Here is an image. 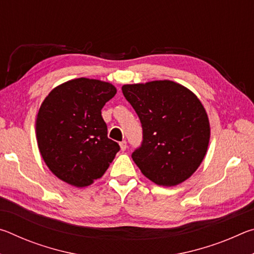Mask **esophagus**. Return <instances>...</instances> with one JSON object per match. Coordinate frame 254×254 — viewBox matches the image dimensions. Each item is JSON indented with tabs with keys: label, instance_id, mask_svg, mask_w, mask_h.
<instances>
[{
	"label": "esophagus",
	"instance_id": "obj_1",
	"mask_svg": "<svg viewBox=\"0 0 254 254\" xmlns=\"http://www.w3.org/2000/svg\"><path fill=\"white\" fill-rule=\"evenodd\" d=\"M120 148H121L122 151H124V150L127 149V141L126 140H123V141H121V142H120Z\"/></svg>",
	"mask_w": 254,
	"mask_h": 254
}]
</instances>
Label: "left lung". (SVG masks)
I'll list each match as a JSON object with an SVG mask.
<instances>
[{"label":"left lung","mask_w":254,"mask_h":254,"mask_svg":"<svg viewBox=\"0 0 254 254\" xmlns=\"http://www.w3.org/2000/svg\"><path fill=\"white\" fill-rule=\"evenodd\" d=\"M122 93L142 127V142L132 153L141 173L167 187L188 179L209 142V122L200 101L171 80L123 85Z\"/></svg>","instance_id":"8db88e82"}]
</instances>
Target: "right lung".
I'll return each mask as SVG.
<instances>
[{
	"instance_id": "right-lung-1",
	"label": "right lung",
	"mask_w": 254,
	"mask_h": 254,
	"mask_svg": "<svg viewBox=\"0 0 254 254\" xmlns=\"http://www.w3.org/2000/svg\"><path fill=\"white\" fill-rule=\"evenodd\" d=\"M115 94L110 83L77 78L53 89L42 102L36 123L38 147L59 179L85 187L109 168L120 145L107 137L101 111Z\"/></svg>"
}]
</instances>
